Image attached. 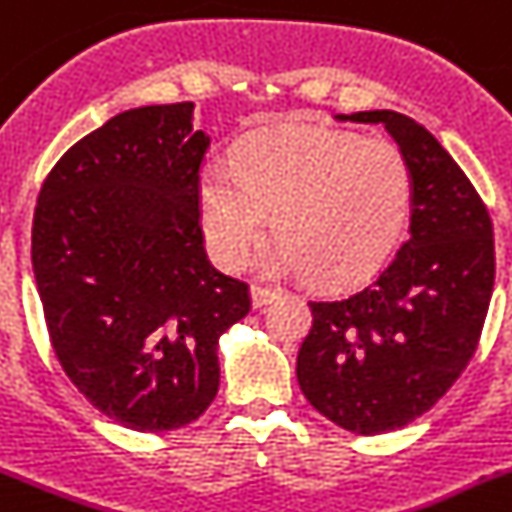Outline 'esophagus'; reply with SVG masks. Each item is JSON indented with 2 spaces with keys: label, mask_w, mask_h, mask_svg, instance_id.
I'll use <instances>...</instances> for the list:
<instances>
[{
  "label": "esophagus",
  "mask_w": 512,
  "mask_h": 512,
  "mask_svg": "<svg viewBox=\"0 0 512 512\" xmlns=\"http://www.w3.org/2000/svg\"><path fill=\"white\" fill-rule=\"evenodd\" d=\"M278 294H281L278 289H270V286H260V283H255V286H252V304H255V307H265V304L273 302Z\"/></svg>",
  "instance_id": "34e87169"
}]
</instances>
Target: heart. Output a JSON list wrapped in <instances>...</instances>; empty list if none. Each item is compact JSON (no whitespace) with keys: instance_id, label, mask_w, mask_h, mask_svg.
I'll return each mask as SVG.
<instances>
[{"instance_id":"heart-1","label":"heart","mask_w":512,"mask_h":512,"mask_svg":"<svg viewBox=\"0 0 512 512\" xmlns=\"http://www.w3.org/2000/svg\"><path fill=\"white\" fill-rule=\"evenodd\" d=\"M411 169L388 137L307 127L252 132L231 163L197 176V210L210 255L236 270L273 229L260 255L268 273L309 270L322 283H351L385 263L406 229Z\"/></svg>"}]
</instances>
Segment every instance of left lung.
<instances>
[{"instance_id": "left-lung-1", "label": "left lung", "mask_w": 512, "mask_h": 512, "mask_svg": "<svg viewBox=\"0 0 512 512\" xmlns=\"http://www.w3.org/2000/svg\"><path fill=\"white\" fill-rule=\"evenodd\" d=\"M385 124L411 169V226L367 286L309 302L296 380L322 416L356 435L419 419L448 393L482 336L492 286V218L461 166L398 111L338 114Z\"/></svg>"}]
</instances>
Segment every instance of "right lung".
Instances as JSON below:
<instances>
[{"mask_svg":"<svg viewBox=\"0 0 512 512\" xmlns=\"http://www.w3.org/2000/svg\"><path fill=\"white\" fill-rule=\"evenodd\" d=\"M195 103L122 111L49 171L33 213V276L59 364L135 432L195 422L218 393V338L249 286L205 255Z\"/></svg>","mask_w":512,"mask_h":512,"instance_id":"1","label":"right lung"}]
</instances>
